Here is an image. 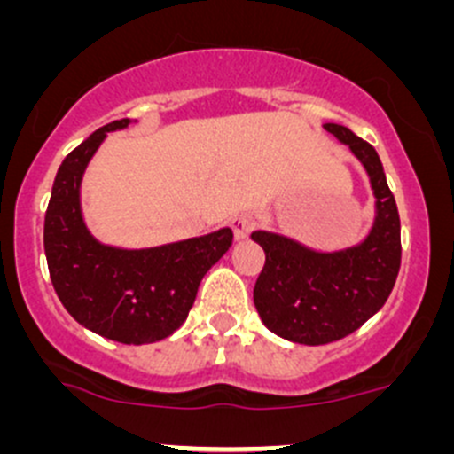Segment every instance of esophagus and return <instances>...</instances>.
Listing matches in <instances>:
<instances>
[{
	"label": "esophagus",
	"mask_w": 454,
	"mask_h": 454,
	"mask_svg": "<svg viewBox=\"0 0 454 454\" xmlns=\"http://www.w3.org/2000/svg\"><path fill=\"white\" fill-rule=\"evenodd\" d=\"M231 228L235 239L244 241L250 235V231H253V219L248 215H237V217L231 219Z\"/></svg>",
	"instance_id": "1"
}]
</instances>
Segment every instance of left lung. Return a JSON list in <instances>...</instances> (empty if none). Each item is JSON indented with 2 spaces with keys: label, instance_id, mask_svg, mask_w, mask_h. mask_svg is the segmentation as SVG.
Segmentation results:
<instances>
[{
  "label": "left lung",
  "instance_id": "1",
  "mask_svg": "<svg viewBox=\"0 0 454 454\" xmlns=\"http://www.w3.org/2000/svg\"><path fill=\"white\" fill-rule=\"evenodd\" d=\"M349 146L373 191V222L363 241L316 250L278 232L254 231L265 265L254 286V308L270 332L299 345H327L349 336L382 309L400 272V215L380 155L347 127L323 125Z\"/></svg>",
  "mask_w": 454,
  "mask_h": 454
}]
</instances>
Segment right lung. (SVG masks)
I'll return each instance as SVG.
<instances>
[{"mask_svg": "<svg viewBox=\"0 0 454 454\" xmlns=\"http://www.w3.org/2000/svg\"><path fill=\"white\" fill-rule=\"evenodd\" d=\"M122 118L81 142L59 167L43 226L50 278L63 308L79 325L122 345H149L171 336L189 316L204 274L228 253L232 231L151 248H118L96 239L81 208L85 168Z\"/></svg>", "mask_w": 454, "mask_h": 454, "instance_id": "right-lung-1", "label": "right lung"}]
</instances>
